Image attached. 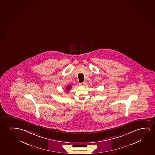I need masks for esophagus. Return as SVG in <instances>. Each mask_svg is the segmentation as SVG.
Wrapping results in <instances>:
<instances>
[{"label": "esophagus", "mask_w": 155, "mask_h": 155, "mask_svg": "<svg viewBox=\"0 0 155 155\" xmlns=\"http://www.w3.org/2000/svg\"><path fill=\"white\" fill-rule=\"evenodd\" d=\"M86 84V81H84L83 83H80V85L82 86H84Z\"/></svg>", "instance_id": "esophagus-1"}]
</instances>
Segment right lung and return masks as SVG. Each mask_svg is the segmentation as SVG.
<instances>
[{"label": "right lung", "instance_id": "1", "mask_svg": "<svg viewBox=\"0 0 155 155\" xmlns=\"http://www.w3.org/2000/svg\"><path fill=\"white\" fill-rule=\"evenodd\" d=\"M71 85H69L67 87L66 90L67 91H70V89L71 88Z\"/></svg>", "mask_w": 155, "mask_h": 155}]
</instances>
